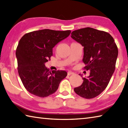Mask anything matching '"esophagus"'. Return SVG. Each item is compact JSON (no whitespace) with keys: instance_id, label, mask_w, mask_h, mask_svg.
<instances>
[{"instance_id":"34e87169","label":"esophagus","mask_w":128,"mask_h":128,"mask_svg":"<svg viewBox=\"0 0 128 128\" xmlns=\"http://www.w3.org/2000/svg\"><path fill=\"white\" fill-rule=\"evenodd\" d=\"M74 73L73 72H70V71H69V72H68V75H72V74H74Z\"/></svg>"}]
</instances>
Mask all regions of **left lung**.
<instances>
[{
	"label": "left lung",
	"mask_w": 128,
	"mask_h": 128,
	"mask_svg": "<svg viewBox=\"0 0 128 128\" xmlns=\"http://www.w3.org/2000/svg\"><path fill=\"white\" fill-rule=\"evenodd\" d=\"M71 37L84 47L82 61L86 65L84 69L90 71L88 76L82 78V85L74 88V91L86 99L96 97L107 88L114 72L117 46L108 32L91 28L72 31Z\"/></svg>",
	"instance_id": "obj_1"
}]
</instances>
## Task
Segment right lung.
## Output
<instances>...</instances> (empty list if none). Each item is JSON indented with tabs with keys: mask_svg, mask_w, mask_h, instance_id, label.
Returning <instances> with one entry per match:
<instances>
[{
	"mask_svg": "<svg viewBox=\"0 0 128 128\" xmlns=\"http://www.w3.org/2000/svg\"><path fill=\"white\" fill-rule=\"evenodd\" d=\"M70 33V30L44 29L26 34L20 39L16 50L18 70L30 93L40 97L50 96L57 90L60 81L66 76L64 70L51 72L44 64L53 56V48Z\"/></svg>",
	"mask_w": 128,
	"mask_h": 128,
	"instance_id": "obj_1",
	"label": "right lung"
}]
</instances>
